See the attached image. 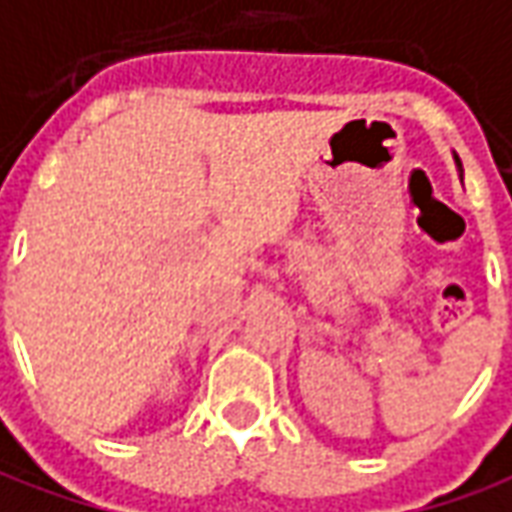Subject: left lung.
<instances>
[{"mask_svg": "<svg viewBox=\"0 0 512 512\" xmlns=\"http://www.w3.org/2000/svg\"><path fill=\"white\" fill-rule=\"evenodd\" d=\"M457 171H460V177H463V169H460V166H457Z\"/></svg>", "mask_w": 512, "mask_h": 512, "instance_id": "obj_1", "label": "left lung"}]
</instances>
